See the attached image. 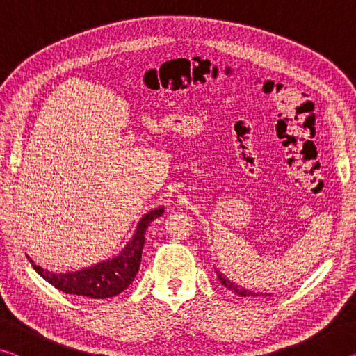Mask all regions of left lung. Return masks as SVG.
Returning a JSON list of instances; mask_svg holds the SVG:
<instances>
[{
	"label": "left lung",
	"mask_w": 356,
	"mask_h": 356,
	"mask_svg": "<svg viewBox=\"0 0 356 356\" xmlns=\"http://www.w3.org/2000/svg\"><path fill=\"white\" fill-rule=\"evenodd\" d=\"M216 275H218V280L221 281V284L225 286L226 289H229V291H231V292L237 293L238 297H261V295H262V293H256V292H252V291H246V289L237 286L236 282L229 281V278H226V276H222L218 272H216Z\"/></svg>",
	"instance_id": "8db88e82"
}]
</instances>
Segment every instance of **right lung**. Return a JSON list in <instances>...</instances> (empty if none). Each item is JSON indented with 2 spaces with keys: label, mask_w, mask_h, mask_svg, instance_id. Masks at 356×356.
<instances>
[{
  "label": "right lung",
  "mask_w": 356,
  "mask_h": 356,
  "mask_svg": "<svg viewBox=\"0 0 356 356\" xmlns=\"http://www.w3.org/2000/svg\"><path fill=\"white\" fill-rule=\"evenodd\" d=\"M163 213V209H156L144 215L131 242L125 246L118 257L110 259L92 267L74 273H48L39 265L33 264L35 272L58 291L70 295H81L89 298H110L127 289L135 280L141 264L144 246V234L147 226Z\"/></svg>",
  "instance_id": "obj_1"
}]
</instances>
